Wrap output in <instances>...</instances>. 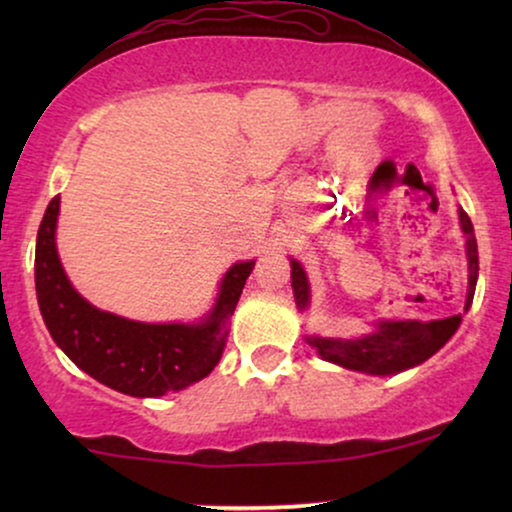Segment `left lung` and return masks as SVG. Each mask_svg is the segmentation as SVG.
<instances>
[{
  "mask_svg": "<svg viewBox=\"0 0 512 512\" xmlns=\"http://www.w3.org/2000/svg\"><path fill=\"white\" fill-rule=\"evenodd\" d=\"M459 226L466 237V261H468V291L464 312L473 303L475 284H478V242H475L473 223L468 214L459 207ZM291 286L296 307L305 312L310 307V279H307L303 265L291 258ZM461 314L438 321H417V319H380L373 324V331L361 338H324V335H305L307 345L317 349L324 361L335 366L366 375H396L403 370L415 368L426 359H431L447 340L457 333Z\"/></svg>",
  "mask_w": 512,
  "mask_h": 512,
  "instance_id": "obj_1",
  "label": "left lung"
}]
</instances>
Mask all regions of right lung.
Masks as SVG:
<instances>
[{"mask_svg":"<svg viewBox=\"0 0 512 512\" xmlns=\"http://www.w3.org/2000/svg\"><path fill=\"white\" fill-rule=\"evenodd\" d=\"M60 195L37 233L34 284L41 317L62 352L97 382L137 398H156L200 382L221 361L228 324L256 261L228 268L205 317L193 324H146L104 312L69 282L55 244Z\"/></svg>","mask_w":512,"mask_h":512,"instance_id":"right-lung-1","label":"right lung"}]
</instances>
